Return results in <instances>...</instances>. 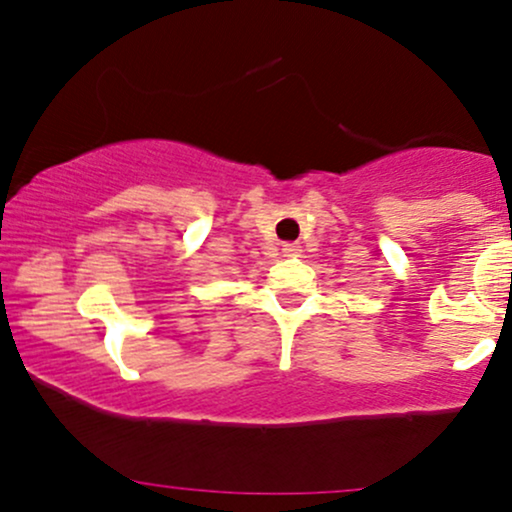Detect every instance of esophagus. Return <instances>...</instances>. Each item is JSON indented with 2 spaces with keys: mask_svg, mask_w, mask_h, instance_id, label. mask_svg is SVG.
<instances>
[{
  "mask_svg": "<svg viewBox=\"0 0 512 512\" xmlns=\"http://www.w3.org/2000/svg\"><path fill=\"white\" fill-rule=\"evenodd\" d=\"M281 252H284V257H298V255H301V245H298V243H286L284 248H281Z\"/></svg>",
  "mask_w": 512,
  "mask_h": 512,
  "instance_id": "1",
  "label": "esophagus"
}]
</instances>
